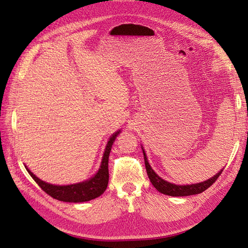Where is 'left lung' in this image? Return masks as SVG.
Masks as SVG:
<instances>
[{
  "label": "left lung",
  "mask_w": 248,
  "mask_h": 248,
  "mask_svg": "<svg viewBox=\"0 0 248 248\" xmlns=\"http://www.w3.org/2000/svg\"><path fill=\"white\" fill-rule=\"evenodd\" d=\"M143 154H144L147 175H148L152 186H154L160 193L165 194V195H170V196H176V197L189 196V195H196V194L202 193L203 191H205L208 187L211 186L212 184L217 180V178L220 176V173H222V171H223V170H222L211 179H208L207 181L200 182L197 184H189V186H177V184H172V183L163 180L161 177L157 176L156 173L154 171V170L151 168V166L149 165L144 149H143Z\"/></svg>",
  "instance_id": "obj_1"
}]
</instances>
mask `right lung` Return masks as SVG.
I'll return each mask as SVG.
<instances>
[{
  "mask_svg": "<svg viewBox=\"0 0 248 248\" xmlns=\"http://www.w3.org/2000/svg\"><path fill=\"white\" fill-rule=\"evenodd\" d=\"M118 134L119 131L116 132L108 141L107 148H105L103 159L101 162V166H100L98 172L93 178H91L85 182L71 184V186H53V184H49L43 180H40V179L37 178L29 168H26V170L29 171L31 177L34 179L35 182L38 184L44 192L50 195L51 197H53L57 200H61V202H88V200L94 199L99 197L100 195H102L108 187V156L116 136Z\"/></svg>",
  "mask_w": 248,
  "mask_h": 248,
  "instance_id": "add662e5",
  "label": "right lung"
}]
</instances>
